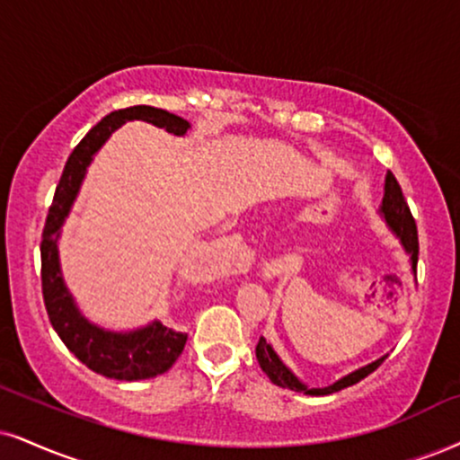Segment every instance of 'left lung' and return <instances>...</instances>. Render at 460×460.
Here are the masks:
<instances>
[{
  "label": "left lung",
  "mask_w": 460,
  "mask_h": 460,
  "mask_svg": "<svg viewBox=\"0 0 460 460\" xmlns=\"http://www.w3.org/2000/svg\"><path fill=\"white\" fill-rule=\"evenodd\" d=\"M377 213H379V217L384 219V224L388 226V230L393 232L396 239H399L401 247L405 249L407 258H410L411 273L416 275V264H418L416 221H413V217H411L410 207H407V202L403 198V191H401V187H399V183H396L393 172H388L386 181H384V198H382V204H379ZM386 356L388 354H384L382 358L368 362V365L356 368V371L348 373V376L339 377L337 382L331 384V386L314 388V386H309V384H305L298 376H294L292 368L279 358V354H277L273 345L266 343L264 337H260V341L256 345V358L260 362V368H262V371L266 373V377H269L275 386L294 390V393L311 394V396L332 394V393H339V390H343L348 386H354V384H358L360 379H365L368 373L376 371V368L382 365L384 360H386Z\"/></svg>",
  "instance_id": "8db88e82"
}]
</instances>
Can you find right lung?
Returning <instances> with one entry per match:
<instances>
[{
    "label": "right lung",
    "mask_w": 460,
    "mask_h": 460,
    "mask_svg": "<svg viewBox=\"0 0 460 460\" xmlns=\"http://www.w3.org/2000/svg\"><path fill=\"white\" fill-rule=\"evenodd\" d=\"M128 121H146L172 136H185L191 128V123L183 117L153 106H129L102 119L67 157L53 204L49 208L40 253H42L44 305L50 324L66 348L100 376L119 382H138L166 373L183 351L187 334L164 326L160 320H153L132 331H111L95 324L84 317L76 305V298L72 296L61 273L59 260L61 228L76 202L83 181L87 177V168L92 166L95 153L104 146L106 140Z\"/></svg>",
    "instance_id": "right-lung-1"
}]
</instances>
